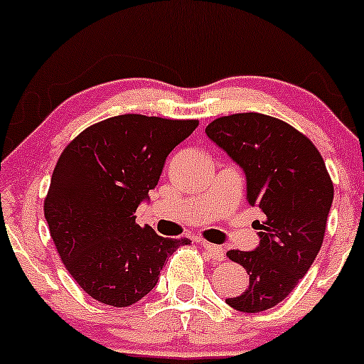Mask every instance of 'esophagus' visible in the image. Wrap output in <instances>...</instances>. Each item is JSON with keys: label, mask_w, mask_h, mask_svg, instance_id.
<instances>
[{"label": "esophagus", "mask_w": 364, "mask_h": 364, "mask_svg": "<svg viewBox=\"0 0 364 364\" xmlns=\"http://www.w3.org/2000/svg\"><path fill=\"white\" fill-rule=\"evenodd\" d=\"M200 245L203 247V250H205L207 255H209L213 261H225V250L221 249L219 245H214V243L210 242H200Z\"/></svg>", "instance_id": "1"}]
</instances>
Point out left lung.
<instances>
[{
    "label": "left lung",
    "instance_id": "8db88e82",
    "mask_svg": "<svg viewBox=\"0 0 364 364\" xmlns=\"http://www.w3.org/2000/svg\"><path fill=\"white\" fill-rule=\"evenodd\" d=\"M207 136L245 171L247 202L264 214L255 250L226 255L245 267L249 287L226 299L242 313L271 309L297 287L321 249L333 183L314 143L290 124L247 112L214 119Z\"/></svg>",
    "mask_w": 364,
    "mask_h": 364
}]
</instances>
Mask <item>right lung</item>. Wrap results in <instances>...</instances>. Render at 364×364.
<instances>
[{"label": "right lung", "instance_id": "obj_1", "mask_svg": "<svg viewBox=\"0 0 364 364\" xmlns=\"http://www.w3.org/2000/svg\"><path fill=\"white\" fill-rule=\"evenodd\" d=\"M197 126V119L115 115L63 149L45 218L63 266L95 301L133 306L154 289L166 259L190 243L136 225L134 213L157 186L171 150Z\"/></svg>", "mask_w": 364, "mask_h": 364}]
</instances>
